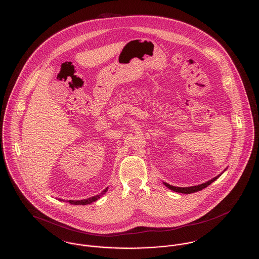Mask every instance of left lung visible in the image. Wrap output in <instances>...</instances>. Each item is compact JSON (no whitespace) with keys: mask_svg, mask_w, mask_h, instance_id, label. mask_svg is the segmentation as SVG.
Wrapping results in <instances>:
<instances>
[{"mask_svg":"<svg viewBox=\"0 0 259 259\" xmlns=\"http://www.w3.org/2000/svg\"><path fill=\"white\" fill-rule=\"evenodd\" d=\"M226 170V168L222 171L221 175H219V176H217L215 178H213V179H211V180H209L208 182H206V183H203V184H200V185H194V186H188V187H179V186H174V185H168V184H166V183H163V185H165L167 188H169V189H171V190H174V191H176V192H180V193H186V194H189V193H193V192H196V191H199V190H202L203 188H205L206 186H208V185H210V184H212L214 181H217L221 176H222V174Z\"/></svg>","mask_w":259,"mask_h":259,"instance_id":"1","label":"left lung"}]
</instances>
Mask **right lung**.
Wrapping results in <instances>:
<instances>
[{"mask_svg":"<svg viewBox=\"0 0 259 259\" xmlns=\"http://www.w3.org/2000/svg\"><path fill=\"white\" fill-rule=\"evenodd\" d=\"M108 188H109V187H107V188H106L104 191H102L100 194L95 195V196L90 197V198H87V199H81V200H67V201L70 202L71 204H74V205H85V204H90V203H92V202L98 200L102 195H104V194L108 191ZM59 200L64 201L63 199H60V198H59Z\"/></svg>","mask_w":259,"mask_h":259,"instance_id":"1","label":"right lung"}]
</instances>
